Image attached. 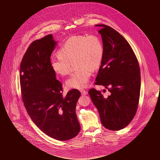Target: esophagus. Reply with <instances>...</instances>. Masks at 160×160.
I'll list each match as a JSON object with an SVG mask.
<instances>
[{
  "label": "esophagus",
  "instance_id": "34e87169",
  "mask_svg": "<svg viewBox=\"0 0 160 160\" xmlns=\"http://www.w3.org/2000/svg\"><path fill=\"white\" fill-rule=\"evenodd\" d=\"M80 92H82V95H86L88 94V92H87V90H80Z\"/></svg>",
  "mask_w": 160,
  "mask_h": 160
}]
</instances>
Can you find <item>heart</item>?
Here are the masks:
<instances>
[{"mask_svg": "<svg viewBox=\"0 0 160 160\" xmlns=\"http://www.w3.org/2000/svg\"><path fill=\"white\" fill-rule=\"evenodd\" d=\"M58 55L51 58L54 72L62 76L71 72L74 62L77 69L66 82L69 88H82L87 86L92 69L100 67L104 55L102 39L97 35H77L68 39L58 51Z\"/></svg>", "mask_w": 160, "mask_h": 160, "instance_id": "heart-1", "label": "heart"}]
</instances>
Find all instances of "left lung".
I'll use <instances>...</instances> for the list:
<instances>
[{
    "instance_id": "left-lung-1",
    "label": "left lung",
    "mask_w": 160,
    "mask_h": 160,
    "mask_svg": "<svg viewBox=\"0 0 160 160\" xmlns=\"http://www.w3.org/2000/svg\"><path fill=\"white\" fill-rule=\"evenodd\" d=\"M100 28L104 55L95 84L108 89L104 96L94 88L88 94L96 107L103 126L118 131L128 126L138 107L141 87L140 68L131 46L116 30L105 24ZM104 92V91L103 90Z\"/></svg>"
}]
</instances>
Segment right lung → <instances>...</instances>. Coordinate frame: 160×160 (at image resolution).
<instances>
[{
	"mask_svg": "<svg viewBox=\"0 0 160 160\" xmlns=\"http://www.w3.org/2000/svg\"><path fill=\"white\" fill-rule=\"evenodd\" d=\"M56 43L52 34L29 45L20 66L21 96L32 121L46 135L60 141L78 136L80 126L76 106L81 93L72 89L64 96L50 56Z\"/></svg>",
	"mask_w": 160,
	"mask_h": 160,
	"instance_id": "obj_1",
	"label": "right lung"
}]
</instances>
